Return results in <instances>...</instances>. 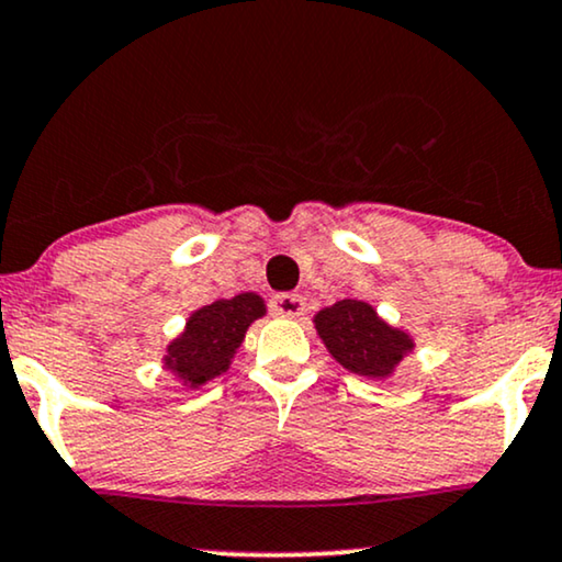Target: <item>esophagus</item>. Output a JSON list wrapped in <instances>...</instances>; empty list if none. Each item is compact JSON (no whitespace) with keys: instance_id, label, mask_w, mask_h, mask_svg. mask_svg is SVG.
Listing matches in <instances>:
<instances>
[{"instance_id":"34e87169","label":"esophagus","mask_w":562,"mask_h":562,"mask_svg":"<svg viewBox=\"0 0 562 562\" xmlns=\"http://www.w3.org/2000/svg\"><path fill=\"white\" fill-rule=\"evenodd\" d=\"M307 310V302H304L302 294H276L271 299V312L279 317H299Z\"/></svg>"}]
</instances>
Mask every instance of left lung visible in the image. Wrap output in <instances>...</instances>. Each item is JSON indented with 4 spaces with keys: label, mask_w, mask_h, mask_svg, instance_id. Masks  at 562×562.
Returning <instances> with one entry per match:
<instances>
[{
    "label": "left lung",
    "mask_w": 562,
    "mask_h": 562,
    "mask_svg": "<svg viewBox=\"0 0 562 562\" xmlns=\"http://www.w3.org/2000/svg\"><path fill=\"white\" fill-rule=\"evenodd\" d=\"M319 338L333 359L361 376H387L413 348L403 330L376 317L374 307L356 299H344L315 317Z\"/></svg>",
    "instance_id": "obj_1"
}]
</instances>
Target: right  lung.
I'll return each instance as SVG.
<instances>
[{"label":"right lung","mask_w":562,"mask_h":562,"mask_svg":"<svg viewBox=\"0 0 562 562\" xmlns=\"http://www.w3.org/2000/svg\"><path fill=\"white\" fill-rule=\"evenodd\" d=\"M263 315L266 304L258 294H237L235 299H218L209 307H201L188 319L186 333L167 348L165 367L191 387L206 384L209 379L229 369L247 327Z\"/></svg>","instance_id":"add662e5"}]
</instances>
